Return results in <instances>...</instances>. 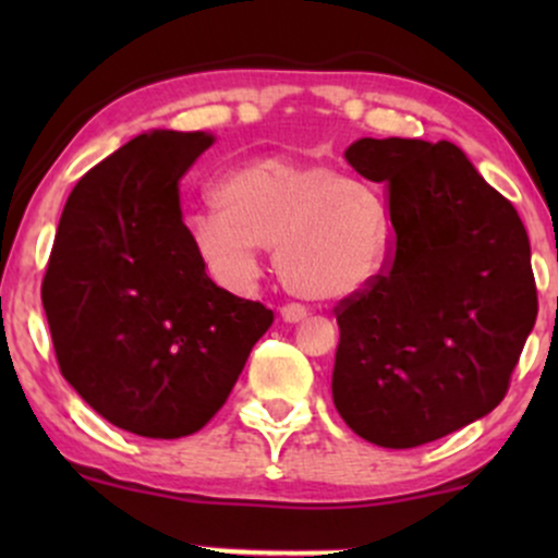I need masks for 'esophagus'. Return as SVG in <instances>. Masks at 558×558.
I'll return each mask as SVG.
<instances>
[{"mask_svg": "<svg viewBox=\"0 0 558 558\" xmlns=\"http://www.w3.org/2000/svg\"><path fill=\"white\" fill-rule=\"evenodd\" d=\"M280 315H283L286 323H301V319L306 317V306L296 304V301H291V304H286L283 310H280Z\"/></svg>", "mask_w": 558, "mask_h": 558, "instance_id": "34e87169", "label": "esophagus"}]
</instances>
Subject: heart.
Wrapping results in <instances>:
<instances>
[{
	"label": "heart",
	"instance_id": "obj_1",
	"mask_svg": "<svg viewBox=\"0 0 558 558\" xmlns=\"http://www.w3.org/2000/svg\"><path fill=\"white\" fill-rule=\"evenodd\" d=\"M213 198L217 209L191 217L189 233L207 270L226 286H252L259 246H275L291 291L338 301L373 286L393 254L386 198L328 165L257 159L222 178Z\"/></svg>",
	"mask_w": 558,
	"mask_h": 558
}]
</instances>
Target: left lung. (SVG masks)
<instances>
[{"instance_id": "left-lung-1", "label": "left lung", "mask_w": 558, "mask_h": 558, "mask_svg": "<svg viewBox=\"0 0 558 558\" xmlns=\"http://www.w3.org/2000/svg\"><path fill=\"white\" fill-rule=\"evenodd\" d=\"M345 159L388 185L393 254L336 306L332 403L369 444H430L509 390L537 317L527 230L448 141L360 138Z\"/></svg>"}]
</instances>
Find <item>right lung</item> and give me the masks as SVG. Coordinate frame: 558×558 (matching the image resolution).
I'll list each match as a JSON object with an SVG mask.
<instances>
[{"instance_id": "obj_1", "label": "right lung", "mask_w": 558, "mask_h": 558, "mask_svg": "<svg viewBox=\"0 0 558 558\" xmlns=\"http://www.w3.org/2000/svg\"><path fill=\"white\" fill-rule=\"evenodd\" d=\"M213 133H141L75 183L41 301L57 364L94 412L183 438L220 412L272 310L213 283L183 222L181 178Z\"/></svg>"}]
</instances>
